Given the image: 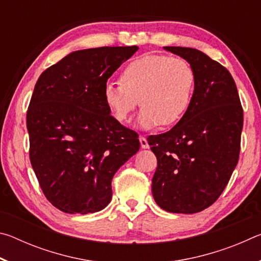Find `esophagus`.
<instances>
[{
    "label": "esophagus",
    "mask_w": 261,
    "mask_h": 261,
    "mask_svg": "<svg viewBox=\"0 0 261 261\" xmlns=\"http://www.w3.org/2000/svg\"><path fill=\"white\" fill-rule=\"evenodd\" d=\"M139 141H140L141 148H149V144H148V141H147L146 138H145V137L140 136L139 137Z\"/></svg>",
    "instance_id": "34e87169"
}]
</instances>
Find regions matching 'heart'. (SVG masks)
Masks as SVG:
<instances>
[{"label": "heart", "mask_w": 261, "mask_h": 261, "mask_svg": "<svg viewBox=\"0 0 261 261\" xmlns=\"http://www.w3.org/2000/svg\"><path fill=\"white\" fill-rule=\"evenodd\" d=\"M196 81L193 67L182 57L145 55L122 70L120 83H106L102 96L118 122L129 120L139 100L140 127H170L191 107Z\"/></svg>", "instance_id": "obj_1"}]
</instances>
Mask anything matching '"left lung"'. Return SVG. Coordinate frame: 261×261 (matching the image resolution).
I'll list each match as a JSON object with an SVG mask.
<instances>
[{"label": "left lung", "instance_id": "left-lung-1", "mask_svg": "<svg viewBox=\"0 0 261 261\" xmlns=\"http://www.w3.org/2000/svg\"><path fill=\"white\" fill-rule=\"evenodd\" d=\"M196 72L191 107L168 132L149 136L158 167L152 178L156 204L170 213L193 214L213 205L238 162L243 108L235 81L219 62L187 47H165Z\"/></svg>", "mask_w": 261, "mask_h": 261}]
</instances>
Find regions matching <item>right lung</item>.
<instances>
[{
  "instance_id": "add662e5",
  "label": "right lung",
  "mask_w": 261,
  "mask_h": 261,
  "mask_svg": "<svg viewBox=\"0 0 261 261\" xmlns=\"http://www.w3.org/2000/svg\"><path fill=\"white\" fill-rule=\"evenodd\" d=\"M137 46L73 51L39 77L26 124L30 160L43 194L70 214L95 213L112 200V179L138 152V135L110 115L108 78Z\"/></svg>"
}]
</instances>
